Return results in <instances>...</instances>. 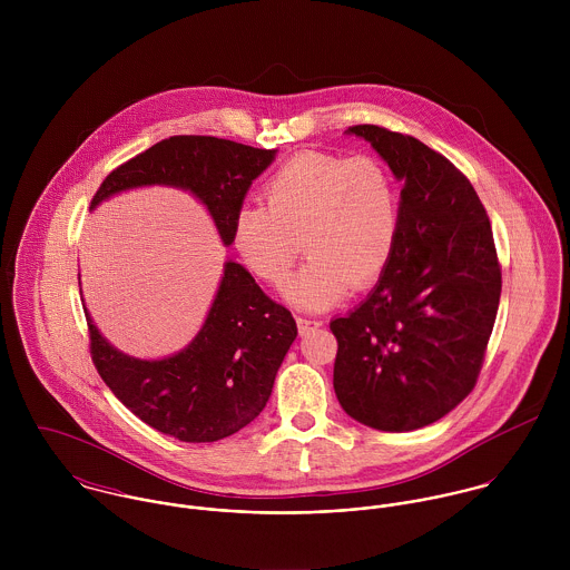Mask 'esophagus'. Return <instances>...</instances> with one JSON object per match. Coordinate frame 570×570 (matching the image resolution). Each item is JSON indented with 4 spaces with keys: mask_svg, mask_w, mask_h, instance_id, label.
Returning <instances> with one entry per match:
<instances>
[{
    "mask_svg": "<svg viewBox=\"0 0 570 570\" xmlns=\"http://www.w3.org/2000/svg\"><path fill=\"white\" fill-rule=\"evenodd\" d=\"M296 323H298V331H301L303 335L309 333V331H314V328H318V326H323V321H318V318H298Z\"/></svg>",
    "mask_w": 570,
    "mask_h": 570,
    "instance_id": "obj_1",
    "label": "esophagus"
}]
</instances>
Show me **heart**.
I'll use <instances>...</instances> for the list:
<instances>
[{
    "label": "heart",
    "instance_id": "1",
    "mask_svg": "<svg viewBox=\"0 0 570 570\" xmlns=\"http://www.w3.org/2000/svg\"><path fill=\"white\" fill-rule=\"evenodd\" d=\"M265 197L267 206L237 210L233 244L272 287L287 281L305 245L309 258L285 289L294 307L323 312L386 272L400 242L402 199L380 160L305 151L269 177Z\"/></svg>",
    "mask_w": 570,
    "mask_h": 570
}]
</instances>
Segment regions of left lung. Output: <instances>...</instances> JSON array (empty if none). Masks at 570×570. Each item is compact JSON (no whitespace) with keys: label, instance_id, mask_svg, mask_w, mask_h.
<instances>
[{"label":"left lung","instance_id":"1","mask_svg":"<svg viewBox=\"0 0 570 570\" xmlns=\"http://www.w3.org/2000/svg\"><path fill=\"white\" fill-rule=\"evenodd\" d=\"M389 164L402 188L395 254L371 294L333 318V389L355 421L410 432L474 389L500 303L488 213L470 179L416 138L348 127Z\"/></svg>","mask_w":570,"mask_h":570}]
</instances>
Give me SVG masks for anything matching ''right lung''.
<instances>
[{
	"instance_id": "obj_1",
	"label": "right lung",
	"mask_w": 570,
	"mask_h": 570,
	"mask_svg": "<svg viewBox=\"0 0 570 570\" xmlns=\"http://www.w3.org/2000/svg\"><path fill=\"white\" fill-rule=\"evenodd\" d=\"M278 149H254L213 136H173L111 170L91 199L96 210L114 195L168 186L190 193L210 215L222 244L252 181ZM81 285V274H79ZM91 360L111 393L138 419L186 443H213L239 432L267 404L276 373L298 335L292 314L226 258L210 309L195 337L158 360L116 348L94 325L85 301Z\"/></svg>"
}]
</instances>
